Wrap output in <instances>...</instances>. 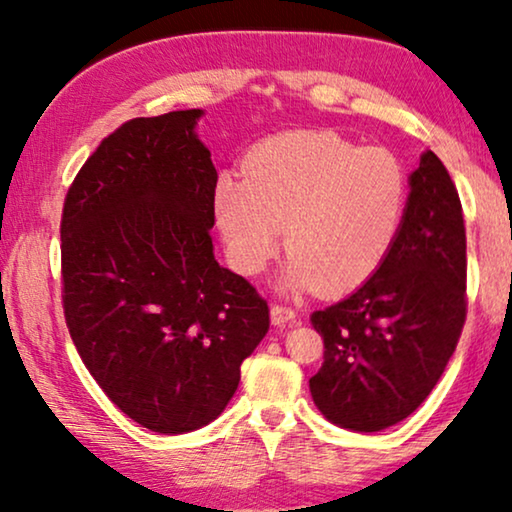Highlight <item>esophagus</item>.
<instances>
[{
  "label": "esophagus",
  "instance_id": "1",
  "mask_svg": "<svg viewBox=\"0 0 512 512\" xmlns=\"http://www.w3.org/2000/svg\"><path fill=\"white\" fill-rule=\"evenodd\" d=\"M270 319H272V324H275V326L291 324V321L296 319V310H291V307H286V305H272Z\"/></svg>",
  "mask_w": 512,
  "mask_h": 512
}]
</instances>
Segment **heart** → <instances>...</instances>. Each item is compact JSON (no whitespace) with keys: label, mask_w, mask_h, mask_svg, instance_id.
Wrapping results in <instances>:
<instances>
[{"label":"heart","mask_w":512,"mask_h":512,"mask_svg":"<svg viewBox=\"0 0 512 512\" xmlns=\"http://www.w3.org/2000/svg\"><path fill=\"white\" fill-rule=\"evenodd\" d=\"M242 177L221 174L214 216L230 265L247 277L284 244L289 291L340 296L382 268L401 237L410 202L403 160L331 130H291L251 146Z\"/></svg>","instance_id":"obj_1"}]
</instances>
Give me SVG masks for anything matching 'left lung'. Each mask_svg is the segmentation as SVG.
Instances as JSON below:
<instances>
[{"label": "left lung", "instance_id": "obj_1", "mask_svg": "<svg viewBox=\"0 0 512 512\" xmlns=\"http://www.w3.org/2000/svg\"><path fill=\"white\" fill-rule=\"evenodd\" d=\"M466 228L457 186L433 151L410 174L394 251L361 289L312 312L324 363L310 377L321 415L373 433L403 422L436 387L466 321Z\"/></svg>", "mask_w": 512, "mask_h": 512}]
</instances>
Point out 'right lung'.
I'll use <instances>...</instances> for the list:
<instances>
[{
  "instance_id": "1",
  "label": "right lung",
  "mask_w": 512,
  "mask_h": 512,
  "mask_svg": "<svg viewBox=\"0 0 512 512\" xmlns=\"http://www.w3.org/2000/svg\"><path fill=\"white\" fill-rule=\"evenodd\" d=\"M200 116L132 118L104 137L60 221L76 352L118 410L167 436L221 415L270 328L268 303L214 258L219 174Z\"/></svg>"
}]
</instances>
